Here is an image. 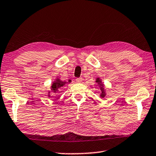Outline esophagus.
Here are the masks:
<instances>
[{"label":"esophagus","mask_w":156,"mask_h":156,"mask_svg":"<svg viewBox=\"0 0 156 156\" xmlns=\"http://www.w3.org/2000/svg\"><path fill=\"white\" fill-rule=\"evenodd\" d=\"M76 81L77 83H81V81H82V78L81 77H78V78H76Z\"/></svg>","instance_id":"1"}]
</instances>
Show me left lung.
<instances>
[{
    "label": "left lung",
    "instance_id": "obj_1",
    "mask_svg": "<svg viewBox=\"0 0 156 156\" xmlns=\"http://www.w3.org/2000/svg\"><path fill=\"white\" fill-rule=\"evenodd\" d=\"M96 82H98L99 83V85H101L100 83H101V81L99 78L97 79V80L96 81ZM102 86V85H101ZM101 96L102 97H104L105 95V91H104V89H103V87H101Z\"/></svg>",
    "mask_w": 156,
    "mask_h": 156
}]
</instances>
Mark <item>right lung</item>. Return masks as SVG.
Returning <instances> with one entry per match:
<instances>
[{
  "mask_svg": "<svg viewBox=\"0 0 156 156\" xmlns=\"http://www.w3.org/2000/svg\"><path fill=\"white\" fill-rule=\"evenodd\" d=\"M70 80H69L68 82H70ZM66 82H64V81H60L59 80H57L55 82L53 83V85L51 86V91L52 92H56L59 90V89L62 88V86H64L65 85ZM50 96V95H48Z\"/></svg>",
  "mask_w": 156,
  "mask_h": 156,
  "instance_id": "add662e5",
  "label": "right lung"
}]
</instances>
